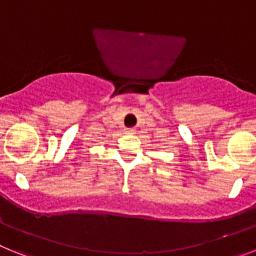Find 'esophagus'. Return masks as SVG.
<instances>
[{
    "mask_svg": "<svg viewBox=\"0 0 256 256\" xmlns=\"http://www.w3.org/2000/svg\"><path fill=\"white\" fill-rule=\"evenodd\" d=\"M125 132H126V134H134V132H135V128H126V130H125Z\"/></svg>",
    "mask_w": 256,
    "mask_h": 256,
    "instance_id": "34e87169",
    "label": "esophagus"
}]
</instances>
